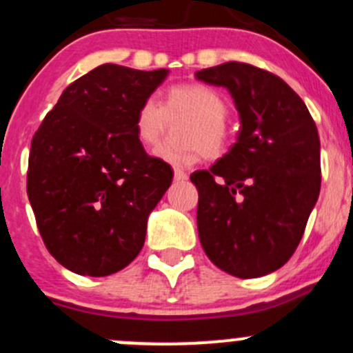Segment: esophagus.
<instances>
[{
    "label": "esophagus",
    "instance_id": "34e87169",
    "mask_svg": "<svg viewBox=\"0 0 353 353\" xmlns=\"http://www.w3.org/2000/svg\"><path fill=\"white\" fill-rule=\"evenodd\" d=\"M173 176H175L176 181H183V180H187V178H188L187 173H185L183 170H180V168H175V172H173Z\"/></svg>",
    "mask_w": 353,
    "mask_h": 353
}]
</instances>
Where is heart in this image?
<instances>
[{
	"mask_svg": "<svg viewBox=\"0 0 353 353\" xmlns=\"http://www.w3.org/2000/svg\"><path fill=\"white\" fill-rule=\"evenodd\" d=\"M188 114L192 120L185 127L187 144H163L154 149L156 158L175 166H190L202 156L218 158L226 151L230 128L225 118L228 103L225 97L205 83H180L166 90L165 103L148 96L135 111V137L142 145H152L165 132L168 117Z\"/></svg>",
	"mask_w": 353,
	"mask_h": 353,
	"instance_id": "obj_1",
	"label": "heart"
}]
</instances>
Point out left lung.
<instances>
[{
    "label": "left lung",
    "mask_w": 353,
    "mask_h": 353,
    "mask_svg": "<svg viewBox=\"0 0 353 353\" xmlns=\"http://www.w3.org/2000/svg\"><path fill=\"white\" fill-rule=\"evenodd\" d=\"M195 77L226 87L242 123L233 148L190 175L199 240L225 273L264 276L294 256L319 197L316 123L285 80L249 63H223Z\"/></svg>",
    "instance_id": "obj_1"
}]
</instances>
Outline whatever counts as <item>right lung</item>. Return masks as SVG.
<instances>
[{"instance_id":"right-lung-1","label":"right lung","mask_w":353,"mask_h":353,"mask_svg":"<svg viewBox=\"0 0 353 353\" xmlns=\"http://www.w3.org/2000/svg\"><path fill=\"white\" fill-rule=\"evenodd\" d=\"M168 75L106 63L70 83L30 142L27 195L51 256L108 276L141 252L172 166L135 137L139 104Z\"/></svg>"}]
</instances>
